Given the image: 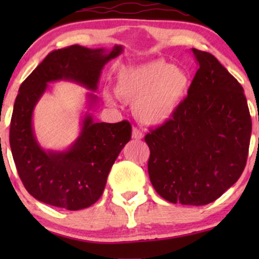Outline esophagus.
<instances>
[{"label":"esophagus","instance_id":"esophagus-1","mask_svg":"<svg viewBox=\"0 0 259 259\" xmlns=\"http://www.w3.org/2000/svg\"><path fill=\"white\" fill-rule=\"evenodd\" d=\"M132 138L134 140H140V139H143L144 138V134H143V132H141L140 130H138L137 127H133V130H132Z\"/></svg>","mask_w":259,"mask_h":259}]
</instances>
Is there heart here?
Returning a JSON list of instances; mask_svg holds the SVG:
<instances>
[{
  "label": "heart",
  "instance_id": "b5f03b06",
  "mask_svg": "<svg viewBox=\"0 0 259 259\" xmlns=\"http://www.w3.org/2000/svg\"><path fill=\"white\" fill-rule=\"evenodd\" d=\"M191 87L190 74L180 67L158 59L120 69L115 93L133 102L136 118L145 125H162L171 120L185 101ZM108 102L109 93H105Z\"/></svg>",
  "mask_w": 259,
  "mask_h": 259
}]
</instances>
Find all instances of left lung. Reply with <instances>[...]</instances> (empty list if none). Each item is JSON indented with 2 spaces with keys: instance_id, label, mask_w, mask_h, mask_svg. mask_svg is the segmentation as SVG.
I'll return each mask as SVG.
<instances>
[{
  "instance_id": "obj_1",
  "label": "left lung",
  "mask_w": 259,
  "mask_h": 259,
  "mask_svg": "<svg viewBox=\"0 0 259 259\" xmlns=\"http://www.w3.org/2000/svg\"><path fill=\"white\" fill-rule=\"evenodd\" d=\"M199 66L175 116L146 134L152 185L169 203L206 205L245 168L251 116L240 83L210 53L192 48Z\"/></svg>"
}]
</instances>
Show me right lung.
Masks as SVG:
<instances>
[{"instance_id":"add662e5","label":"right lung","mask_w":259,"mask_h":259,"mask_svg":"<svg viewBox=\"0 0 259 259\" xmlns=\"http://www.w3.org/2000/svg\"><path fill=\"white\" fill-rule=\"evenodd\" d=\"M123 51L111 52L79 45L58 49L46 56L20 86L10 121L9 141L17 173L35 199L52 206L76 211L99 200L108 173L132 134L126 120L95 122L90 113L82 119L80 136L66 151L44 150L33 128V113L49 82L72 81L87 90H98L101 70ZM90 107L97 95L87 94Z\"/></svg>"}]
</instances>
